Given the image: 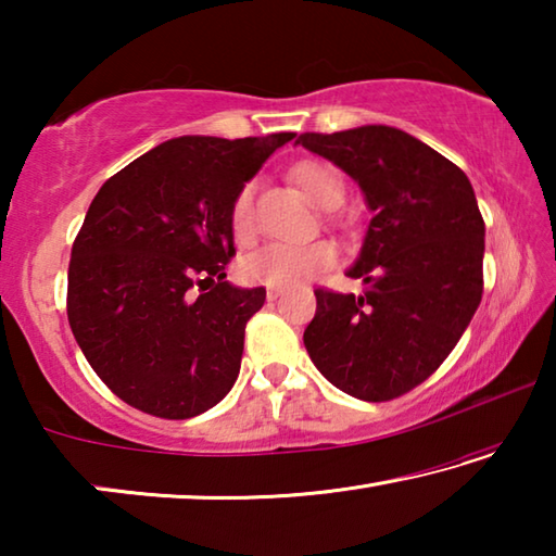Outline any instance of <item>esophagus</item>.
Returning <instances> with one entry per match:
<instances>
[{
	"mask_svg": "<svg viewBox=\"0 0 556 556\" xmlns=\"http://www.w3.org/2000/svg\"><path fill=\"white\" fill-rule=\"evenodd\" d=\"M279 294H281V289H277V287H269V289H267V301H275V299H279Z\"/></svg>",
	"mask_w": 556,
	"mask_h": 556,
	"instance_id": "esophagus-1",
	"label": "esophagus"
}]
</instances>
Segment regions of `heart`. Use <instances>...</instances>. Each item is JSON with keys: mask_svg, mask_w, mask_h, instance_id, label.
Wrapping results in <instances>:
<instances>
[{"mask_svg": "<svg viewBox=\"0 0 556 556\" xmlns=\"http://www.w3.org/2000/svg\"><path fill=\"white\" fill-rule=\"evenodd\" d=\"M291 178L306 199L321 208H336L343 199L341 176L326 164L301 162L291 168ZM255 186L248 184L230 205V232L235 242L248 244L255 238ZM336 260L338 250L331 240L267 242L240 260V275L252 285L285 289L331 269Z\"/></svg>", "mask_w": 556, "mask_h": 556, "instance_id": "1", "label": "heart"}]
</instances>
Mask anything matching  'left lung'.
<instances>
[{"label":"left lung","instance_id":"left-lung-1","mask_svg":"<svg viewBox=\"0 0 556 556\" xmlns=\"http://www.w3.org/2000/svg\"><path fill=\"white\" fill-rule=\"evenodd\" d=\"M296 144L343 168L372 213L348 269L368 289L314 291L308 357L351 397L394 400L446 361L481 304L485 223L473 186L446 156L394 127L306 131Z\"/></svg>","mask_w":556,"mask_h":556}]
</instances>
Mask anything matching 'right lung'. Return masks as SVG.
Returning <instances> with one entry per match:
<instances>
[{"label": "right lung", "mask_w": 556, "mask_h": 556, "mask_svg": "<svg viewBox=\"0 0 556 556\" xmlns=\"http://www.w3.org/2000/svg\"><path fill=\"white\" fill-rule=\"evenodd\" d=\"M294 131L176 137L108 178L68 265V324L90 368L135 409L191 419L238 380L267 291L225 281L230 205Z\"/></svg>", "instance_id": "1"}]
</instances>
